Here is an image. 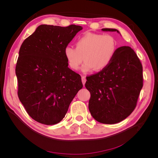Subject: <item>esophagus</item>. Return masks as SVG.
<instances>
[{
    "label": "esophagus",
    "mask_w": 158,
    "mask_h": 158,
    "mask_svg": "<svg viewBox=\"0 0 158 158\" xmlns=\"http://www.w3.org/2000/svg\"><path fill=\"white\" fill-rule=\"evenodd\" d=\"M82 82L83 85H85V83L86 82V78H85V76H82Z\"/></svg>",
    "instance_id": "34e87169"
}]
</instances>
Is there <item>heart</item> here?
<instances>
[{
	"label": "heart",
	"instance_id": "1",
	"mask_svg": "<svg viewBox=\"0 0 158 158\" xmlns=\"http://www.w3.org/2000/svg\"><path fill=\"white\" fill-rule=\"evenodd\" d=\"M117 51V43L110 35L87 33L76 41V48L66 46L64 55L70 67L78 70L84 60L82 71L88 73L106 69L111 63Z\"/></svg>",
	"mask_w": 158,
	"mask_h": 158
}]
</instances>
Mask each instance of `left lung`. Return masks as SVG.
Segmentation results:
<instances>
[{"mask_svg":"<svg viewBox=\"0 0 158 158\" xmlns=\"http://www.w3.org/2000/svg\"><path fill=\"white\" fill-rule=\"evenodd\" d=\"M103 31H119L103 28ZM90 92L89 110L97 121L115 124L128 117L136 107L143 86L142 66L130 47L117 49L111 63L99 73L86 77Z\"/></svg>","mask_w":158,"mask_h":158,"instance_id":"obj_1","label":"left lung"}]
</instances>
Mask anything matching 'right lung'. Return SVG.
<instances>
[{"instance_id": "1", "label": "right lung", "mask_w": 158, "mask_h": 158, "mask_svg": "<svg viewBox=\"0 0 158 158\" xmlns=\"http://www.w3.org/2000/svg\"><path fill=\"white\" fill-rule=\"evenodd\" d=\"M82 27L42 24L23 41L16 66L18 98L28 114L47 125L59 123L83 84L68 67L64 49Z\"/></svg>"}]
</instances>
